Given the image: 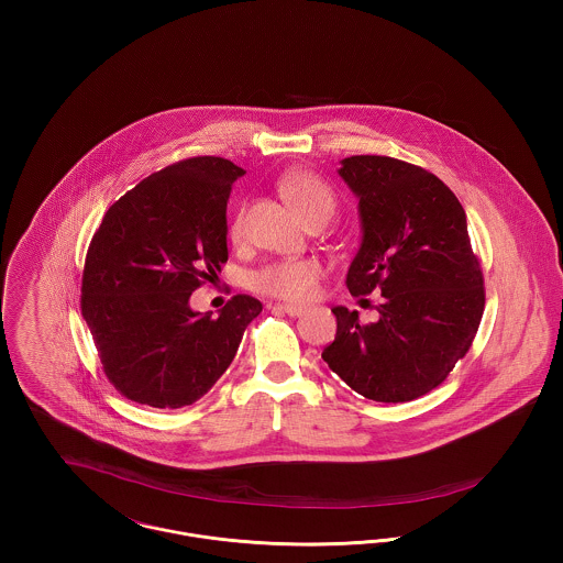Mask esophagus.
<instances>
[{
	"instance_id": "34e87169",
	"label": "esophagus",
	"mask_w": 563,
	"mask_h": 563,
	"mask_svg": "<svg viewBox=\"0 0 563 563\" xmlns=\"http://www.w3.org/2000/svg\"><path fill=\"white\" fill-rule=\"evenodd\" d=\"M274 310L285 312V314H289V317H299V314H303L306 308H303V306H294V303H276Z\"/></svg>"
}]
</instances>
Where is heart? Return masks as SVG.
I'll return each instance as SVG.
<instances>
[{
  "instance_id": "obj_1",
  "label": "heart",
  "mask_w": 563,
  "mask_h": 563,
  "mask_svg": "<svg viewBox=\"0 0 563 563\" xmlns=\"http://www.w3.org/2000/svg\"><path fill=\"white\" fill-rule=\"evenodd\" d=\"M278 188L295 213L303 219V223H310V221L327 223L335 214L338 198L333 189L329 188L314 173H308V170L287 173L280 179ZM242 228H244V209L234 214L230 225V234L234 241L241 239ZM321 276V264L314 260H283L257 269L251 280L260 294L299 303L317 294Z\"/></svg>"
}]
</instances>
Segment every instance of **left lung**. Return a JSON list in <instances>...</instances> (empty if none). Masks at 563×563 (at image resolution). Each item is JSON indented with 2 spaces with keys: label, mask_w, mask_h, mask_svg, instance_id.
Segmentation results:
<instances>
[{
  "label": "left lung",
  "mask_w": 563,
  "mask_h": 563,
  "mask_svg": "<svg viewBox=\"0 0 563 563\" xmlns=\"http://www.w3.org/2000/svg\"><path fill=\"white\" fill-rule=\"evenodd\" d=\"M340 175L363 223L349 291H379L384 301L369 324L335 306L338 333L322 361L365 399L413 401L450 375L482 322L485 287L466 213L437 175L409 162L350 156Z\"/></svg>",
  "instance_id": "8db88e82"
}]
</instances>
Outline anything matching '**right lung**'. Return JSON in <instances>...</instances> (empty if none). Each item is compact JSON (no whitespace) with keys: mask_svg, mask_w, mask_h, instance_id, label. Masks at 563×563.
Listing matches in <instances>:
<instances>
[{"mask_svg":"<svg viewBox=\"0 0 563 563\" xmlns=\"http://www.w3.org/2000/svg\"><path fill=\"white\" fill-rule=\"evenodd\" d=\"M241 166L217 156L175 162L109 207L81 274V317L103 372L134 402L177 409L230 367L262 301L234 295L219 317L189 295L228 262L225 209Z\"/></svg>","mask_w":563,"mask_h":563,"instance_id":"1","label":"right lung"}]
</instances>
